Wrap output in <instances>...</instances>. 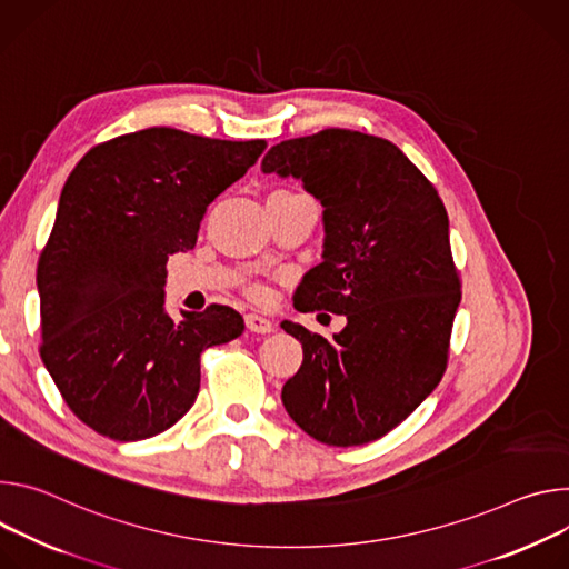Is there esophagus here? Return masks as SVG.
Listing matches in <instances>:
<instances>
[{
    "mask_svg": "<svg viewBox=\"0 0 569 569\" xmlns=\"http://www.w3.org/2000/svg\"><path fill=\"white\" fill-rule=\"evenodd\" d=\"M246 328L250 332L269 335V332H273V321L267 317H260V313H246Z\"/></svg>",
    "mask_w": 569,
    "mask_h": 569,
    "instance_id": "esophagus-1",
    "label": "esophagus"
}]
</instances>
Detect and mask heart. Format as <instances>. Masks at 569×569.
Segmentation results:
<instances>
[{
	"label": "heart",
	"mask_w": 569,
	"mask_h": 569,
	"mask_svg": "<svg viewBox=\"0 0 569 569\" xmlns=\"http://www.w3.org/2000/svg\"><path fill=\"white\" fill-rule=\"evenodd\" d=\"M250 293L256 296L258 300H264V298H267V289H264V287H250Z\"/></svg>",
	"instance_id": "obj_1"
}]
</instances>
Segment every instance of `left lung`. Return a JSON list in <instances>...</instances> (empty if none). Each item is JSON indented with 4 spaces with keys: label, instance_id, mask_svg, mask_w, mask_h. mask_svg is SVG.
Masks as SVG:
<instances>
[{
    "label": "left lung",
    "instance_id": "left-lung-1",
    "mask_svg": "<svg viewBox=\"0 0 569 569\" xmlns=\"http://www.w3.org/2000/svg\"><path fill=\"white\" fill-rule=\"evenodd\" d=\"M264 173L302 180L323 206V262L298 311L343 313L332 339L300 323L302 363L282 387L291 420L326 446H363L398 427L440 382L461 284L443 201L389 140L346 129L284 140Z\"/></svg>",
    "mask_w": 569,
    "mask_h": 569
}]
</instances>
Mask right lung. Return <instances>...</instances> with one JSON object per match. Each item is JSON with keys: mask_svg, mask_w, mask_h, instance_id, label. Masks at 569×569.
Wrapping results in <instances>:
<instances>
[{"mask_svg": "<svg viewBox=\"0 0 569 569\" xmlns=\"http://www.w3.org/2000/svg\"><path fill=\"white\" fill-rule=\"evenodd\" d=\"M264 149L160 126L90 149L70 173L38 262L40 357L97 433L142 440L176 425L199 396L201 352L243 332L226 305L176 323L164 267Z\"/></svg>", "mask_w": 569, "mask_h": 569, "instance_id": "right-lung-1", "label": "right lung"}]
</instances>
